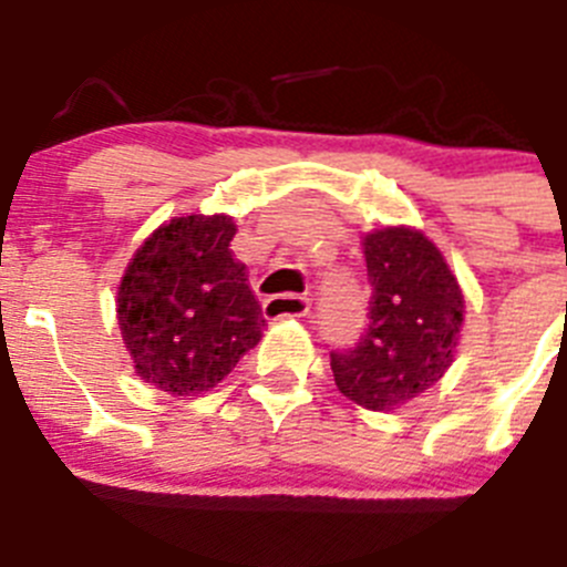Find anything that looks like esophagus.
Returning <instances> with one entry per match:
<instances>
[{
  "mask_svg": "<svg viewBox=\"0 0 567 567\" xmlns=\"http://www.w3.org/2000/svg\"><path fill=\"white\" fill-rule=\"evenodd\" d=\"M309 312V298L303 295H272L264 300V315L267 320H284V318H303Z\"/></svg>",
  "mask_w": 567,
  "mask_h": 567,
  "instance_id": "34e87169",
  "label": "esophagus"
}]
</instances>
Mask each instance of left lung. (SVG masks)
Segmentation results:
<instances>
[{
	"label": "left lung",
	"instance_id": "8db88e82",
	"mask_svg": "<svg viewBox=\"0 0 567 567\" xmlns=\"http://www.w3.org/2000/svg\"><path fill=\"white\" fill-rule=\"evenodd\" d=\"M363 255L369 327L352 349L329 358L340 394L389 412L432 389L452 365L465 300L440 249L417 229H374Z\"/></svg>",
	"mask_w": 567,
	"mask_h": 567
}]
</instances>
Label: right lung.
I'll list each match as a JSON object with an SVG mask.
<instances>
[{
	"instance_id": "obj_1",
	"label": "right lung",
	"mask_w": 567,
	"mask_h": 567,
	"mask_svg": "<svg viewBox=\"0 0 567 567\" xmlns=\"http://www.w3.org/2000/svg\"><path fill=\"white\" fill-rule=\"evenodd\" d=\"M229 215L155 229L118 284V329L138 378L173 398L209 392L260 340L267 320L233 258Z\"/></svg>"
}]
</instances>
